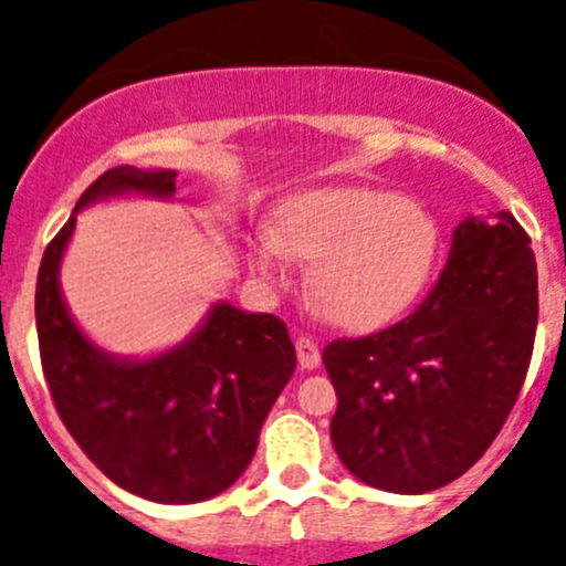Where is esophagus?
I'll return each mask as SVG.
<instances>
[{"instance_id":"esophagus-1","label":"esophagus","mask_w":566,"mask_h":566,"mask_svg":"<svg viewBox=\"0 0 566 566\" xmlns=\"http://www.w3.org/2000/svg\"><path fill=\"white\" fill-rule=\"evenodd\" d=\"M296 359H300V365L305 370H313L322 365V352H318L316 343L311 340V337H296Z\"/></svg>"}]
</instances>
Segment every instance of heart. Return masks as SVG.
Wrapping results in <instances>:
<instances>
[{"label":"heart","mask_w":566,"mask_h":566,"mask_svg":"<svg viewBox=\"0 0 566 566\" xmlns=\"http://www.w3.org/2000/svg\"><path fill=\"white\" fill-rule=\"evenodd\" d=\"M436 253V223L417 201L368 188H318L289 198L248 248L250 272L281 285L291 255L313 261L307 289L324 316L373 329L411 305Z\"/></svg>","instance_id":"b5f03b06"}]
</instances>
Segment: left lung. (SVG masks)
I'll use <instances>...</instances> for the list:
<instances>
[{
	"label": "left lung",
	"mask_w": 566,
	"mask_h": 566,
	"mask_svg": "<svg viewBox=\"0 0 566 566\" xmlns=\"http://www.w3.org/2000/svg\"><path fill=\"white\" fill-rule=\"evenodd\" d=\"M537 264L510 212L469 214L428 300L389 329L332 340L329 436L365 485L436 491L471 469L510 417L532 363Z\"/></svg>",
	"instance_id": "1"
}]
</instances>
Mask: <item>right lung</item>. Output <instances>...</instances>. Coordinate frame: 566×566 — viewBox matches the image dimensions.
<instances>
[{"instance_id": "1", "label": "right lung", "mask_w": 566, "mask_h": 566, "mask_svg": "<svg viewBox=\"0 0 566 566\" xmlns=\"http://www.w3.org/2000/svg\"><path fill=\"white\" fill-rule=\"evenodd\" d=\"M174 193L171 168L116 166L95 179L45 248L34 318L51 398L86 458L127 493L196 504L229 491L255 455L261 424L296 368L285 324L218 300L177 346L119 357L84 335L60 283L81 209L125 196L171 201Z\"/></svg>"}]
</instances>
